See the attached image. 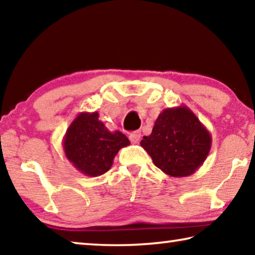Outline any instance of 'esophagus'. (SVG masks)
Wrapping results in <instances>:
<instances>
[{
  "instance_id": "obj_1",
  "label": "esophagus",
  "mask_w": 255,
  "mask_h": 255,
  "mask_svg": "<svg viewBox=\"0 0 255 255\" xmlns=\"http://www.w3.org/2000/svg\"><path fill=\"white\" fill-rule=\"evenodd\" d=\"M140 137H141L140 131H135V132H131L130 135H129V139H130L132 144H138L140 140Z\"/></svg>"
}]
</instances>
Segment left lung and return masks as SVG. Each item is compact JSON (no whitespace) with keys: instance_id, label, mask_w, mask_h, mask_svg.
I'll return each mask as SVG.
<instances>
[{"instance_id":"1","label":"left lung","mask_w":255,"mask_h":255,"mask_svg":"<svg viewBox=\"0 0 255 255\" xmlns=\"http://www.w3.org/2000/svg\"><path fill=\"white\" fill-rule=\"evenodd\" d=\"M140 146L155 166L173 178L195 173L204 164L211 147V135L187 106L164 109L152 133L144 136Z\"/></svg>"}]
</instances>
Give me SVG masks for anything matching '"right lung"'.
<instances>
[{"label": "right lung", "mask_w": 255, "mask_h": 255, "mask_svg": "<svg viewBox=\"0 0 255 255\" xmlns=\"http://www.w3.org/2000/svg\"><path fill=\"white\" fill-rule=\"evenodd\" d=\"M129 144L122 131H110L105 126L97 111L77 115L63 138L66 158L88 176H99L109 171L119 149Z\"/></svg>", "instance_id": "add662e5"}]
</instances>
